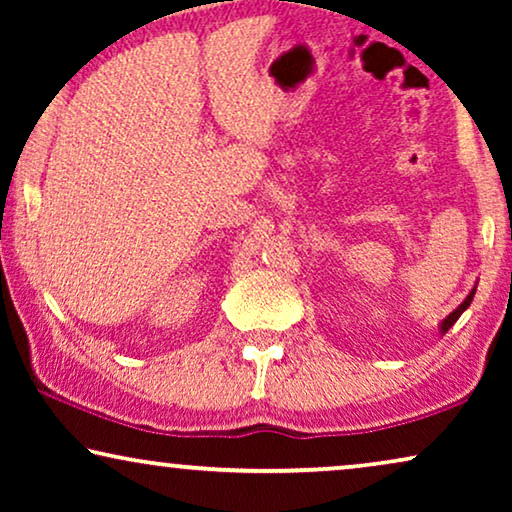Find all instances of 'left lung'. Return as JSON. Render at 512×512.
I'll use <instances>...</instances> for the list:
<instances>
[{
  "mask_svg": "<svg viewBox=\"0 0 512 512\" xmlns=\"http://www.w3.org/2000/svg\"><path fill=\"white\" fill-rule=\"evenodd\" d=\"M475 289H478V286H473L471 293H468V296L464 298V303H461V305L457 307V310L450 312L443 321H440V326H438V328H440V333H447V331H450V328L454 326V321H457V319L461 317V314H464V310H466L468 305H471V300H473V296H475Z\"/></svg>",
  "mask_w": 512,
  "mask_h": 512,
  "instance_id": "obj_1",
  "label": "left lung"
}]
</instances>
